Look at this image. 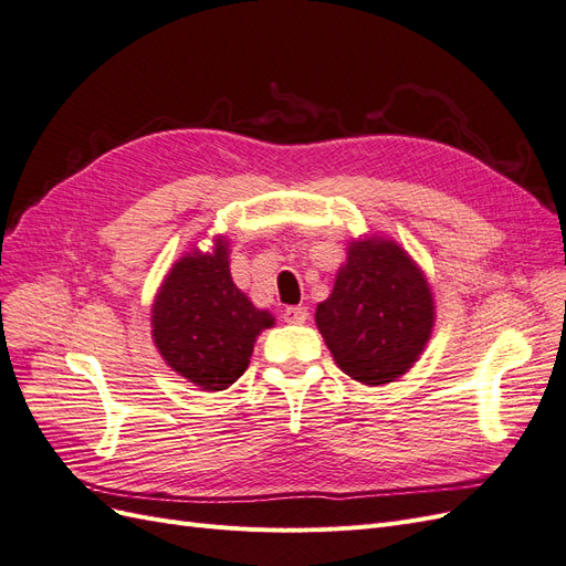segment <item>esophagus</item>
Returning a JSON list of instances; mask_svg holds the SVG:
<instances>
[{"mask_svg":"<svg viewBox=\"0 0 566 566\" xmlns=\"http://www.w3.org/2000/svg\"><path fill=\"white\" fill-rule=\"evenodd\" d=\"M283 318L285 323H293V325H302L306 323V318H310V312H306V306H287V310L283 312Z\"/></svg>","mask_w":566,"mask_h":566,"instance_id":"esophagus-1","label":"esophagus"}]
</instances>
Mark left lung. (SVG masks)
<instances>
[{
  "instance_id": "1",
  "label": "left lung",
  "mask_w": 566,
  "mask_h": 566,
  "mask_svg": "<svg viewBox=\"0 0 566 566\" xmlns=\"http://www.w3.org/2000/svg\"><path fill=\"white\" fill-rule=\"evenodd\" d=\"M434 323L430 287L389 241L352 243L316 325L335 364L364 385H385L418 361Z\"/></svg>"
}]
</instances>
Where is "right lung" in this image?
<instances>
[{
    "label": "right lung",
    "instance_id": "add662e5",
    "mask_svg": "<svg viewBox=\"0 0 566 566\" xmlns=\"http://www.w3.org/2000/svg\"><path fill=\"white\" fill-rule=\"evenodd\" d=\"M153 337L165 361L193 385L219 391L245 373L254 337L273 325L235 287L227 241L212 254H186L153 304Z\"/></svg>",
    "mask_w": 566,
    "mask_h": 566
}]
</instances>
